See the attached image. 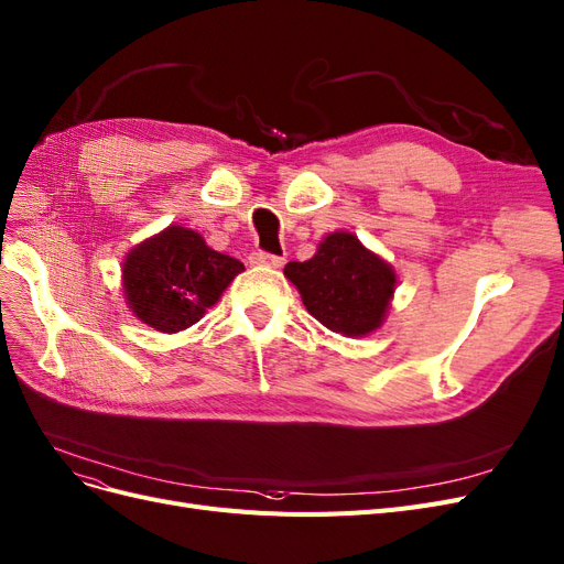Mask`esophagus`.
I'll return each instance as SVG.
<instances>
[{"instance_id": "esophagus-1", "label": "esophagus", "mask_w": 564, "mask_h": 564, "mask_svg": "<svg viewBox=\"0 0 564 564\" xmlns=\"http://www.w3.org/2000/svg\"><path fill=\"white\" fill-rule=\"evenodd\" d=\"M251 265H259V268H282L284 265V257H275V254H268V251H254V254L249 257Z\"/></svg>"}]
</instances>
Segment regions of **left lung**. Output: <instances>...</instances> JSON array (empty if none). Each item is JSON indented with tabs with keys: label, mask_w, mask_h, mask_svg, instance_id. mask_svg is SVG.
Returning a JSON list of instances; mask_svg holds the SVG:
<instances>
[{
	"label": "left lung",
	"mask_w": 564,
	"mask_h": 564,
	"mask_svg": "<svg viewBox=\"0 0 564 564\" xmlns=\"http://www.w3.org/2000/svg\"><path fill=\"white\" fill-rule=\"evenodd\" d=\"M303 305L319 324L347 338L378 332L397 291V270L349 230L322 238L315 257L284 265Z\"/></svg>",
	"instance_id": "obj_1"
}]
</instances>
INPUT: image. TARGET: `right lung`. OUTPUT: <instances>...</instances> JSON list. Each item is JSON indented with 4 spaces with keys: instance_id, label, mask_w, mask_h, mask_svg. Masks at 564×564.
Returning a JSON list of instances; mask_svg holds the SVG:
<instances>
[{
    "instance_id": "right-lung-1",
    "label": "right lung",
    "mask_w": 564,
    "mask_h": 564,
    "mask_svg": "<svg viewBox=\"0 0 564 564\" xmlns=\"http://www.w3.org/2000/svg\"><path fill=\"white\" fill-rule=\"evenodd\" d=\"M245 265L212 249L200 232L172 224L134 245L121 268L132 315L161 334H180L203 319Z\"/></svg>"
}]
</instances>
